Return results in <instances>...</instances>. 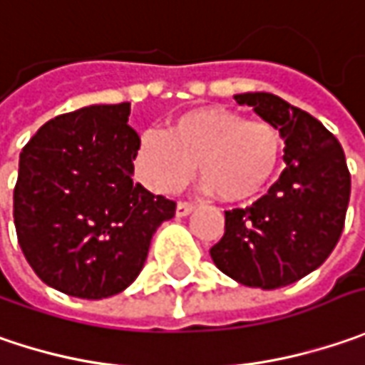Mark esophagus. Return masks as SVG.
<instances>
[{"instance_id":"34e87169","label":"esophagus","mask_w":365,"mask_h":365,"mask_svg":"<svg viewBox=\"0 0 365 365\" xmlns=\"http://www.w3.org/2000/svg\"><path fill=\"white\" fill-rule=\"evenodd\" d=\"M194 210V206L190 204V202H178V206H175V216H187V214Z\"/></svg>"}]
</instances>
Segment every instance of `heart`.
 <instances>
[{
    "label": "heart",
    "mask_w": 365,
    "mask_h": 365,
    "mask_svg": "<svg viewBox=\"0 0 365 365\" xmlns=\"http://www.w3.org/2000/svg\"><path fill=\"white\" fill-rule=\"evenodd\" d=\"M284 159V135L272 122L202 106L169 122L167 133L138 136L133 169L155 194H175L192 178L196 161L204 185L227 202L259 196Z\"/></svg>",
    "instance_id": "b5f03b06"
}]
</instances>
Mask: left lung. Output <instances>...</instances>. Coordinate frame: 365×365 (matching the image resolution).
I'll list each match as a JSON object with an SVG mask.
<instances>
[{
	"instance_id": "left-lung-1",
	"label": "left lung",
	"mask_w": 365,
	"mask_h": 365,
	"mask_svg": "<svg viewBox=\"0 0 365 365\" xmlns=\"http://www.w3.org/2000/svg\"><path fill=\"white\" fill-rule=\"evenodd\" d=\"M235 100L279 128L286 169L257 202L225 212V235L210 257L235 282L276 290L331 255L345 225L351 178L339 140L309 112L265 91Z\"/></svg>"
}]
</instances>
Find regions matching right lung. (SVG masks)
Returning a JSON list of instances; mask_svg holds the SVG:
<instances>
[{
  "mask_svg": "<svg viewBox=\"0 0 365 365\" xmlns=\"http://www.w3.org/2000/svg\"><path fill=\"white\" fill-rule=\"evenodd\" d=\"M130 103H100L40 126L20 153L14 222L36 276L100 300L128 288L175 202L133 182Z\"/></svg>",
  "mask_w": 365,
  "mask_h": 365,
  "instance_id": "add662e5",
  "label": "right lung"
}]
</instances>
